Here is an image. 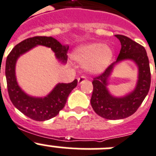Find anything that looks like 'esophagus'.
Wrapping results in <instances>:
<instances>
[{
    "mask_svg": "<svg viewBox=\"0 0 156 156\" xmlns=\"http://www.w3.org/2000/svg\"><path fill=\"white\" fill-rule=\"evenodd\" d=\"M86 80V77L84 75L81 76V77H79V78H78V84H81V83H82V82H84V81Z\"/></svg>",
    "mask_w": 156,
    "mask_h": 156,
    "instance_id": "34e87169",
    "label": "esophagus"
}]
</instances>
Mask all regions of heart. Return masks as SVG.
<instances>
[{"label": "heart", "mask_w": 156, "mask_h": 156, "mask_svg": "<svg viewBox=\"0 0 156 156\" xmlns=\"http://www.w3.org/2000/svg\"><path fill=\"white\" fill-rule=\"evenodd\" d=\"M112 51L109 47L100 44H90L82 46L74 52V58L77 62L85 64L90 71L101 72L109 65Z\"/></svg>", "instance_id": "b5f03b06"}]
</instances>
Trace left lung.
Here are the masks:
<instances>
[{"instance_id":"obj_1","label":"left lung","mask_w":156,"mask_h":156,"mask_svg":"<svg viewBox=\"0 0 156 156\" xmlns=\"http://www.w3.org/2000/svg\"><path fill=\"white\" fill-rule=\"evenodd\" d=\"M115 36L121 44L117 59L103 73L94 78L92 82L94 90L90 100L94 112L108 120H119L132 116L140 106L151 86V70L145 48L125 36ZM124 59H133L138 65L139 79L133 92L124 98H114L107 90V81L115 64Z\"/></svg>"}]
</instances>
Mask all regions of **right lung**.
I'll use <instances>...</instances> for the list:
<instances>
[{
    "label": "right lung",
    "instance_id": "add662e5",
    "mask_svg": "<svg viewBox=\"0 0 156 156\" xmlns=\"http://www.w3.org/2000/svg\"><path fill=\"white\" fill-rule=\"evenodd\" d=\"M36 45L51 48L56 57L62 62L67 59L68 45H62L58 40L47 36H34L20 42L9 54L6 59L5 75L7 81L9 98L16 108L27 117L37 121H44L58 115L66 105V100L73 89L78 84L74 79L70 83H59L51 93L44 98H36L27 96L20 90L15 76V65L18 57Z\"/></svg>",
    "mask_w": 156,
    "mask_h": 156
}]
</instances>
